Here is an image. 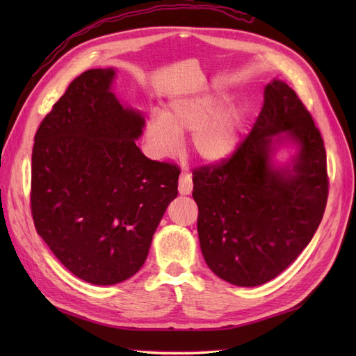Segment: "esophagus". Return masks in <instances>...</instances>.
Segmentation results:
<instances>
[{"instance_id": "obj_1", "label": "esophagus", "mask_w": 356, "mask_h": 356, "mask_svg": "<svg viewBox=\"0 0 356 356\" xmlns=\"http://www.w3.org/2000/svg\"><path fill=\"white\" fill-rule=\"evenodd\" d=\"M193 191V177L188 171H182L179 179V193L180 194H190Z\"/></svg>"}]
</instances>
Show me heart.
Returning a JSON list of instances; mask_svg holds the SVG:
<instances>
[{
	"label": "heart",
	"instance_id": "1",
	"mask_svg": "<svg viewBox=\"0 0 356 356\" xmlns=\"http://www.w3.org/2000/svg\"><path fill=\"white\" fill-rule=\"evenodd\" d=\"M241 118L234 107H222L214 96L176 99L163 113L156 111L145 125L149 156L166 159L180 147V133H193V147L207 161L232 153L238 142Z\"/></svg>",
	"mask_w": 356,
	"mask_h": 356
}]
</instances>
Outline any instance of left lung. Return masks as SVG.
I'll return each mask as SVG.
<instances>
[{
    "label": "left lung",
    "instance_id": "8db88e82",
    "mask_svg": "<svg viewBox=\"0 0 356 356\" xmlns=\"http://www.w3.org/2000/svg\"><path fill=\"white\" fill-rule=\"evenodd\" d=\"M300 147L292 172L272 170L271 140ZM197 232L209 269L236 286L275 278L309 245L326 209L329 177L321 133L282 81L264 87L251 133L220 162L193 171Z\"/></svg>",
    "mask_w": 356,
    "mask_h": 356
}]
</instances>
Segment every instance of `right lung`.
Wrapping results in <instances>:
<instances>
[{
    "label": "right lung",
    "mask_w": 356,
    "mask_h": 356,
    "mask_svg": "<svg viewBox=\"0 0 356 356\" xmlns=\"http://www.w3.org/2000/svg\"><path fill=\"white\" fill-rule=\"evenodd\" d=\"M113 78L92 69L70 82L38 127L30 182L36 232L73 275L101 286L145 263L180 174L136 145L143 118L119 104Z\"/></svg>",
    "instance_id": "1"
}]
</instances>
